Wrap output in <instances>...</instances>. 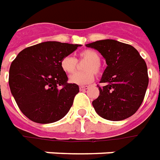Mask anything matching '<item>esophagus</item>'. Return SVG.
I'll use <instances>...</instances> for the list:
<instances>
[{
	"instance_id": "34e87169",
	"label": "esophagus",
	"mask_w": 160,
	"mask_h": 160,
	"mask_svg": "<svg viewBox=\"0 0 160 160\" xmlns=\"http://www.w3.org/2000/svg\"><path fill=\"white\" fill-rule=\"evenodd\" d=\"M80 90L81 91H82V90H85V89H87V88H88V86H80Z\"/></svg>"
}]
</instances>
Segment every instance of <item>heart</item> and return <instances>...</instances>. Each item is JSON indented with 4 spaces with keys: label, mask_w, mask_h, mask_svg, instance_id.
Instances as JSON below:
<instances>
[{
    "label": "heart",
    "mask_w": 160,
    "mask_h": 160,
    "mask_svg": "<svg viewBox=\"0 0 160 160\" xmlns=\"http://www.w3.org/2000/svg\"><path fill=\"white\" fill-rule=\"evenodd\" d=\"M80 60H86L88 63L85 66L86 71L82 73H75L70 77L69 81L72 83L78 85H85L94 81V72L100 74L101 72V56L94 50L86 49L82 51L80 54ZM60 66L63 72L67 74H72L77 69V59L72 56L67 55L61 59Z\"/></svg>",
    "instance_id": "heart-1"
}]
</instances>
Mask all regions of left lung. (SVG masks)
Wrapping results in <instances>:
<instances>
[{
    "instance_id": "8db88e82",
    "label": "left lung",
    "mask_w": 160,
    "mask_h": 160,
    "mask_svg": "<svg viewBox=\"0 0 160 160\" xmlns=\"http://www.w3.org/2000/svg\"><path fill=\"white\" fill-rule=\"evenodd\" d=\"M96 49L106 59L100 94L93 101L101 118L120 121L132 116L141 107L148 85V67L138 51L131 45L116 40L96 41L86 44Z\"/></svg>"
}]
</instances>
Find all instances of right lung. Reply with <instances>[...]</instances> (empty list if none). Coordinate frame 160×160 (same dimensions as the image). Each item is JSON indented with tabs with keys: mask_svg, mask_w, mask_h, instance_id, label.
<instances>
[{
	"mask_svg": "<svg viewBox=\"0 0 160 160\" xmlns=\"http://www.w3.org/2000/svg\"><path fill=\"white\" fill-rule=\"evenodd\" d=\"M78 44L45 42L18 53L9 70V87L18 108L38 123L61 119L73 104L78 85L68 83L60 62Z\"/></svg>",
	"mask_w": 160,
	"mask_h": 160,
	"instance_id": "add662e5",
	"label": "right lung"
}]
</instances>
